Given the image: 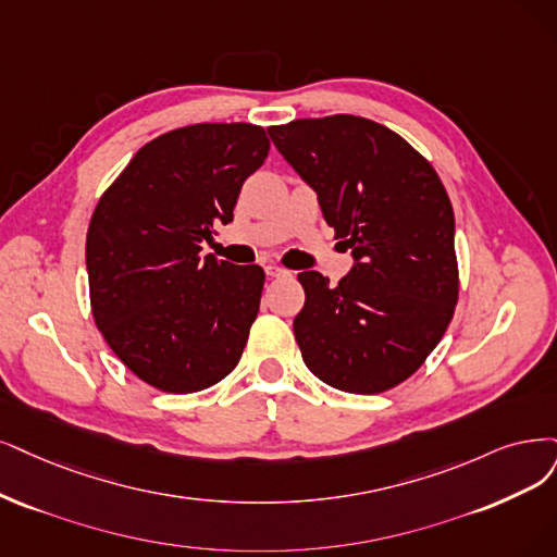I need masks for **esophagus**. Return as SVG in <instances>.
Returning <instances> with one entry per match:
<instances>
[{"label": "esophagus", "mask_w": 557, "mask_h": 557, "mask_svg": "<svg viewBox=\"0 0 557 557\" xmlns=\"http://www.w3.org/2000/svg\"><path fill=\"white\" fill-rule=\"evenodd\" d=\"M265 275L268 277H284V275H289V271H284V268H280V265H275V263H268L265 265Z\"/></svg>", "instance_id": "esophagus-1"}]
</instances>
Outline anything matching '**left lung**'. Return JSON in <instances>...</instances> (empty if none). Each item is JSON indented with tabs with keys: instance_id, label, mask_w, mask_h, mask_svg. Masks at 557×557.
<instances>
[{
	"instance_id": "1",
	"label": "left lung",
	"mask_w": 557,
	"mask_h": 557,
	"mask_svg": "<svg viewBox=\"0 0 557 557\" xmlns=\"http://www.w3.org/2000/svg\"><path fill=\"white\" fill-rule=\"evenodd\" d=\"M268 133L354 257L337 286L317 271L298 275L305 305L294 335L302 360L344 393H385L418 372L455 314L449 197L434 168L376 121L335 114Z\"/></svg>"
}]
</instances>
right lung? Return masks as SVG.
Masks as SVG:
<instances>
[{
  "mask_svg": "<svg viewBox=\"0 0 557 557\" xmlns=\"http://www.w3.org/2000/svg\"><path fill=\"white\" fill-rule=\"evenodd\" d=\"M271 149L252 123H195L135 153L100 197L87 232L98 331L162 393H199L238 364L257 319L263 268L201 255L234 220L245 178Z\"/></svg>",
  "mask_w": 557,
  "mask_h": 557,
  "instance_id": "add662e5",
  "label": "right lung"
}]
</instances>
